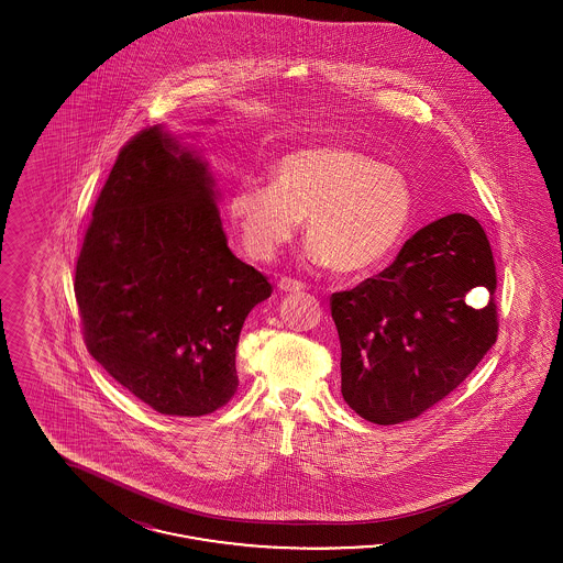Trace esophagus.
<instances>
[{
  "label": "esophagus",
  "mask_w": 563,
  "mask_h": 563,
  "mask_svg": "<svg viewBox=\"0 0 563 563\" xmlns=\"http://www.w3.org/2000/svg\"><path fill=\"white\" fill-rule=\"evenodd\" d=\"M278 289L283 294H299V291L306 289V285L295 280V278H289V276H283V278H278Z\"/></svg>",
  "instance_id": "obj_1"
}]
</instances>
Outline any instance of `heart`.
<instances>
[{
    "mask_svg": "<svg viewBox=\"0 0 563 563\" xmlns=\"http://www.w3.org/2000/svg\"><path fill=\"white\" fill-rule=\"evenodd\" d=\"M411 211V188L397 166L335 143L280 156L269 184H241L225 202L232 232L251 260H274L303 221L308 260L342 274L379 264L401 241Z\"/></svg>",
    "mask_w": 563,
    "mask_h": 563,
    "instance_id": "obj_1",
    "label": "heart"
}]
</instances>
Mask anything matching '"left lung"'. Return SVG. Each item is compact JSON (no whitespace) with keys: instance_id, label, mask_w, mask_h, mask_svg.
<instances>
[{"instance_id":"8db88e82","label":"left lung","mask_w":563,"mask_h":563,"mask_svg":"<svg viewBox=\"0 0 563 563\" xmlns=\"http://www.w3.org/2000/svg\"><path fill=\"white\" fill-rule=\"evenodd\" d=\"M496 289L487 236L471 214L452 213L418 230L397 260L352 291L333 294L342 346V395L374 424H399L450 395L494 346Z\"/></svg>"}]
</instances>
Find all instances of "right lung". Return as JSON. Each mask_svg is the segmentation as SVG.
<instances>
[{
  "instance_id": "1",
  "label": "right lung",
  "mask_w": 563,
  "mask_h": 563,
  "mask_svg": "<svg viewBox=\"0 0 563 563\" xmlns=\"http://www.w3.org/2000/svg\"><path fill=\"white\" fill-rule=\"evenodd\" d=\"M162 124L122 147L76 268L86 346L164 416H207L239 386L236 346L266 276L228 246L202 147Z\"/></svg>"
}]
</instances>
